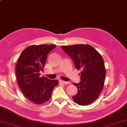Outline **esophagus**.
<instances>
[{
	"label": "esophagus",
	"instance_id": "1",
	"mask_svg": "<svg viewBox=\"0 0 127 127\" xmlns=\"http://www.w3.org/2000/svg\"><path fill=\"white\" fill-rule=\"evenodd\" d=\"M59 82L62 84H63V85H68L69 84V82H67V81H62V80H60L59 81Z\"/></svg>",
	"mask_w": 127,
	"mask_h": 127
}]
</instances>
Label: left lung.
Listing matches in <instances>:
<instances>
[{"instance_id": "1", "label": "left lung", "mask_w": 127, "mask_h": 127, "mask_svg": "<svg viewBox=\"0 0 127 127\" xmlns=\"http://www.w3.org/2000/svg\"><path fill=\"white\" fill-rule=\"evenodd\" d=\"M62 48L73 60L75 67L81 71V81L74 83L78 92L72 97L80 105H87L98 98L104 87L106 76L103 58L90 45L62 46Z\"/></svg>"}]
</instances>
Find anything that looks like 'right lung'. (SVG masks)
Segmentation results:
<instances>
[{"instance_id": "add662e5", "label": "right lung", "mask_w": 127, "mask_h": 127, "mask_svg": "<svg viewBox=\"0 0 127 127\" xmlns=\"http://www.w3.org/2000/svg\"><path fill=\"white\" fill-rule=\"evenodd\" d=\"M56 47L55 45H31L26 48L18 59L16 66V79L19 87L29 100L35 104L48 101L58 81L40 77L47 56Z\"/></svg>"}]
</instances>
